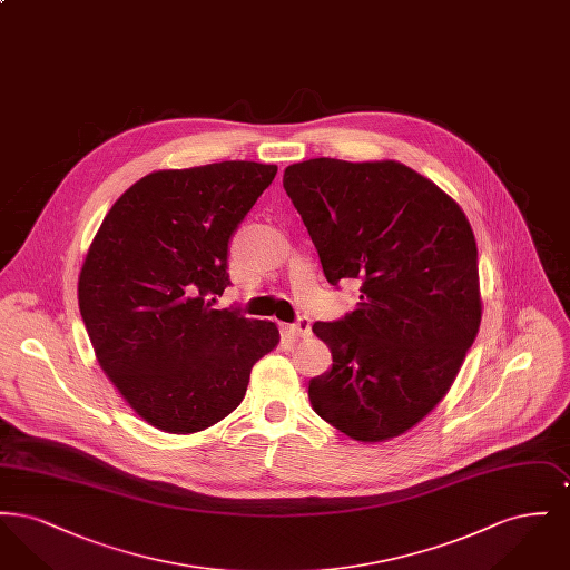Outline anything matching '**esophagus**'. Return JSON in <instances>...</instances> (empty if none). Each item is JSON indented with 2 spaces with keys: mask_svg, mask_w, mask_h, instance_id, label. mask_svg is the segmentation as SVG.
I'll return each instance as SVG.
<instances>
[{
  "mask_svg": "<svg viewBox=\"0 0 570 570\" xmlns=\"http://www.w3.org/2000/svg\"><path fill=\"white\" fill-rule=\"evenodd\" d=\"M284 331H286L291 337H295V340H305V337H309V333H312V325H309L307 318H298L297 323L284 325Z\"/></svg>",
  "mask_w": 570,
  "mask_h": 570,
  "instance_id": "1",
  "label": "esophagus"
}]
</instances>
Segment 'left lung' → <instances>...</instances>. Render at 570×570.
Segmentation results:
<instances>
[{"label":"left lung","instance_id":"1","mask_svg":"<svg viewBox=\"0 0 570 570\" xmlns=\"http://www.w3.org/2000/svg\"><path fill=\"white\" fill-rule=\"evenodd\" d=\"M284 190L328 284H358L348 316L312 326L333 365L309 382V404L358 442L406 434L444 400L481 325L468 217L395 160L291 164Z\"/></svg>","mask_w":570,"mask_h":570}]
</instances>
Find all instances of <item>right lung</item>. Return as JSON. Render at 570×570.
<instances>
[{
    "instance_id": "1",
    "label": "right lung",
    "mask_w": 570,
    "mask_h": 570,
    "mask_svg": "<svg viewBox=\"0 0 570 570\" xmlns=\"http://www.w3.org/2000/svg\"><path fill=\"white\" fill-rule=\"evenodd\" d=\"M275 164L154 170L102 219L79 275L96 358L136 414L166 434L203 432L242 404L252 367L279 344L269 321L216 309L228 242Z\"/></svg>"
}]
</instances>
